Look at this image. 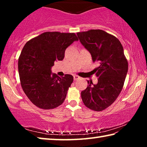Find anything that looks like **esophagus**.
I'll use <instances>...</instances> for the list:
<instances>
[{"mask_svg": "<svg viewBox=\"0 0 147 147\" xmlns=\"http://www.w3.org/2000/svg\"><path fill=\"white\" fill-rule=\"evenodd\" d=\"M80 78V77L78 75H74V80H78Z\"/></svg>", "mask_w": 147, "mask_h": 147, "instance_id": "esophagus-1", "label": "esophagus"}]
</instances>
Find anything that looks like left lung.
<instances>
[{
  "label": "left lung",
  "mask_w": 147,
  "mask_h": 147,
  "mask_svg": "<svg viewBox=\"0 0 147 147\" xmlns=\"http://www.w3.org/2000/svg\"><path fill=\"white\" fill-rule=\"evenodd\" d=\"M80 41L91 53L98 67L93 71L98 83L88 81L87 88L81 92L86 107L95 111L108 108L117 98L123 88L128 72V61L120 41L102 30L78 32Z\"/></svg>",
  "instance_id": "left-lung-1"
}]
</instances>
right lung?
<instances>
[{
	"instance_id": "right-lung-1",
	"label": "right lung",
	"mask_w": 147,
	"mask_h": 147,
	"mask_svg": "<svg viewBox=\"0 0 147 147\" xmlns=\"http://www.w3.org/2000/svg\"><path fill=\"white\" fill-rule=\"evenodd\" d=\"M78 39L74 33L46 32L26 42L20 54V82L27 97L38 108L60 106L73 82V76L51 73L54 61L64 58L65 51Z\"/></svg>"
}]
</instances>
